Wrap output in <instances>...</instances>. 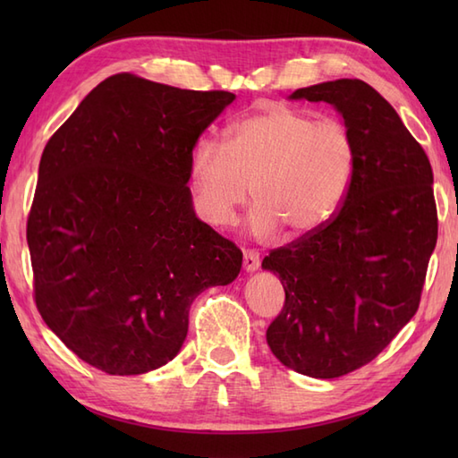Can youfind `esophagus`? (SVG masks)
<instances>
[{"label": "esophagus", "mask_w": 458, "mask_h": 458, "mask_svg": "<svg viewBox=\"0 0 458 458\" xmlns=\"http://www.w3.org/2000/svg\"><path fill=\"white\" fill-rule=\"evenodd\" d=\"M259 267V254L254 250H246L244 251V269L248 271V274H251V271H256Z\"/></svg>", "instance_id": "esophagus-1"}]
</instances>
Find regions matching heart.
I'll use <instances>...</instances> for the list:
<instances>
[{
	"label": "heart",
	"instance_id": "obj_1",
	"mask_svg": "<svg viewBox=\"0 0 458 458\" xmlns=\"http://www.w3.org/2000/svg\"><path fill=\"white\" fill-rule=\"evenodd\" d=\"M358 148L338 120L289 106H271L232 123L191 155V181L202 218L230 226L250 197V230L258 238L307 236L335 216L352 187Z\"/></svg>",
	"mask_w": 458,
	"mask_h": 458
}]
</instances>
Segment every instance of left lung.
<instances>
[{
    "label": "left lung",
    "mask_w": 458,
    "mask_h": 458,
    "mask_svg": "<svg viewBox=\"0 0 458 458\" xmlns=\"http://www.w3.org/2000/svg\"><path fill=\"white\" fill-rule=\"evenodd\" d=\"M289 98L335 106L358 148L335 218L261 261L285 289L266 333L271 352L299 374L330 379L372 362L417 313L437 244L433 171L392 104L364 81L320 82Z\"/></svg>",
    "instance_id": "obj_1"
}]
</instances>
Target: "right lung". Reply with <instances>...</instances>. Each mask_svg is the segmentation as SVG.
<instances>
[{"mask_svg":"<svg viewBox=\"0 0 458 458\" xmlns=\"http://www.w3.org/2000/svg\"><path fill=\"white\" fill-rule=\"evenodd\" d=\"M234 98L114 74L45 145L27 220L35 303L106 374L167 364L192 301L240 274L242 251L197 218L187 187L194 145Z\"/></svg>","mask_w":458,"mask_h":458,"instance_id":"add662e5","label":"right lung"}]
</instances>
